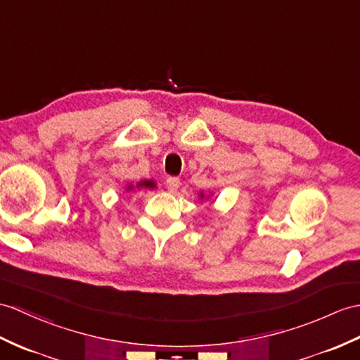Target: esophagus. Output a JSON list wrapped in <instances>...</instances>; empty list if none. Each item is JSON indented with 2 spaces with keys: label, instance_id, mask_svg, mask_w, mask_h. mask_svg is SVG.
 <instances>
[{
  "label": "esophagus",
  "instance_id": "34e87169",
  "mask_svg": "<svg viewBox=\"0 0 360 360\" xmlns=\"http://www.w3.org/2000/svg\"><path fill=\"white\" fill-rule=\"evenodd\" d=\"M165 186H167V188H169L170 191H176V190H178V187L181 186V181H179V178H174V176H170L169 179H167V182H165Z\"/></svg>",
  "mask_w": 360,
  "mask_h": 360
}]
</instances>
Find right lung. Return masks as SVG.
<instances>
[{
	"mask_svg": "<svg viewBox=\"0 0 360 360\" xmlns=\"http://www.w3.org/2000/svg\"><path fill=\"white\" fill-rule=\"evenodd\" d=\"M139 187H153V182L144 181V182H141V184H139Z\"/></svg>",
	"mask_w": 360,
	"mask_h": 360,
	"instance_id": "obj_1",
	"label": "right lung"
}]
</instances>
